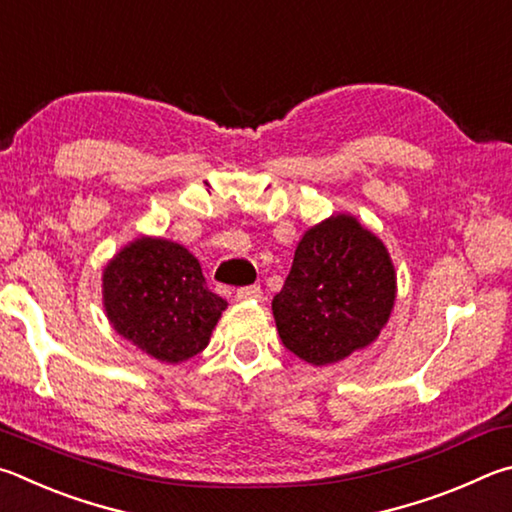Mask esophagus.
Masks as SVG:
<instances>
[{
	"instance_id": "1",
	"label": "esophagus",
	"mask_w": 512,
	"mask_h": 512,
	"mask_svg": "<svg viewBox=\"0 0 512 512\" xmlns=\"http://www.w3.org/2000/svg\"><path fill=\"white\" fill-rule=\"evenodd\" d=\"M263 299V292L258 285H249V288H240L236 292V301L240 303H247V301H261Z\"/></svg>"
}]
</instances>
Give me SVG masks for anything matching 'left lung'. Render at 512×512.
Wrapping results in <instances>:
<instances>
[{
  "instance_id": "obj_1",
  "label": "left lung",
  "mask_w": 512,
  "mask_h": 512,
  "mask_svg": "<svg viewBox=\"0 0 512 512\" xmlns=\"http://www.w3.org/2000/svg\"><path fill=\"white\" fill-rule=\"evenodd\" d=\"M396 294V265L384 242L355 215L335 213L301 236L272 312L288 351L328 366L380 337Z\"/></svg>"
}]
</instances>
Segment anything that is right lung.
I'll return each instance as SVG.
<instances>
[{"mask_svg": "<svg viewBox=\"0 0 512 512\" xmlns=\"http://www.w3.org/2000/svg\"><path fill=\"white\" fill-rule=\"evenodd\" d=\"M107 321L141 353L182 364L209 346L229 303L206 288L200 261L179 242L139 236L103 267Z\"/></svg>", "mask_w": 512, "mask_h": 512, "instance_id": "obj_1", "label": "right lung"}]
</instances>
